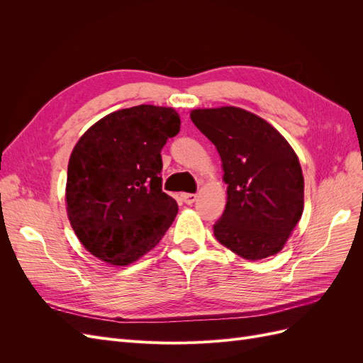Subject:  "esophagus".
Returning a JSON list of instances; mask_svg holds the SVG:
<instances>
[{"instance_id": "obj_1", "label": "esophagus", "mask_w": 363, "mask_h": 363, "mask_svg": "<svg viewBox=\"0 0 363 363\" xmlns=\"http://www.w3.org/2000/svg\"><path fill=\"white\" fill-rule=\"evenodd\" d=\"M182 200H183L186 204H192V203H195V200H196V195H195V194H182Z\"/></svg>"}]
</instances>
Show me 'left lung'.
Listing matches in <instances>:
<instances>
[{"instance_id":"obj_1","label":"left lung","mask_w":363,"mask_h":363,"mask_svg":"<svg viewBox=\"0 0 363 363\" xmlns=\"http://www.w3.org/2000/svg\"><path fill=\"white\" fill-rule=\"evenodd\" d=\"M191 119L216 147L227 204L216 239L247 260L277 255L304 208V179L294 148L265 119L235 106L194 108Z\"/></svg>"}]
</instances>
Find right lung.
<instances>
[{
	"label": "right lung",
	"instance_id": "right-lung-1",
	"mask_svg": "<svg viewBox=\"0 0 363 363\" xmlns=\"http://www.w3.org/2000/svg\"><path fill=\"white\" fill-rule=\"evenodd\" d=\"M180 125L172 107L140 104L106 115L77 142L65 201L91 255L125 267L159 244L179 212L162 191L160 151Z\"/></svg>",
	"mask_w": 363,
	"mask_h": 363
}]
</instances>
